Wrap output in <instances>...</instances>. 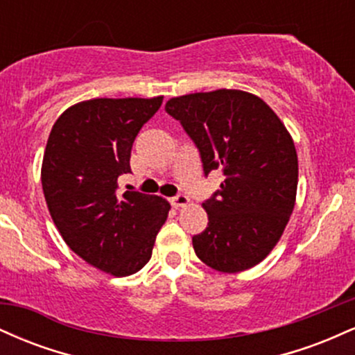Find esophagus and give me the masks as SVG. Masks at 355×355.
Instances as JSON below:
<instances>
[{"instance_id":"34e87169","label":"esophagus","mask_w":355,"mask_h":355,"mask_svg":"<svg viewBox=\"0 0 355 355\" xmlns=\"http://www.w3.org/2000/svg\"><path fill=\"white\" fill-rule=\"evenodd\" d=\"M189 202H190V198L187 197L185 193H177L175 197H172V205L177 207V209L178 207H185Z\"/></svg>"}]
</instances>
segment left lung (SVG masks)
<instances>
[{
  "label": "left lung",
  "mask_w": 355,
  "mask_h": 355,
  "mask_svg": "<svg viewBox=\"0 0 355 355\" xmlns=\"http://www.w3.org/2000/svg\"><path fill=\"white\" fill-rule=\"evenodd\" d=\"M200 153L203 175L225 180L203 202L209 225L193 235L195 254L218 272L257 266L279 242L294 210L299 164L294 141L263 100L240 89L166 101Z\"/></svg>",
  "instance_id": "1"
}]
</instances>
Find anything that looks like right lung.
Returning <instances> with one entry per match:
<instances>
[{
	"label": "right lung",
	"mask_w": 355,
	"mask_h": 355,
	"mask_svg": "<svg viewBox=\"0 0 355 355\" xmlns=\"http://www.w3.org/2000/svg\"><path fill=\"white\" fill-rule=\"evenodd\" d=\"M162 100L81 101L56 120L44 150L42 183L56 229L76 255L115 277L145 267L170 210L153 195H118L133 141Z\"/></svg>",
	"instance_id": "add662e5"
}]
</instances>
